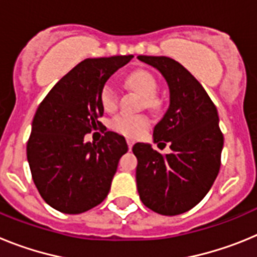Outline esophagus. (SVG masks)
I'll return each mask as SVG.
<instances>
[{"instance_id":"obj_1","label":"esophagus","mask_w":257,"mask_h":257,"mask_svg":"<svg viewBox=\"0 0 257 257\" xmlns=\"http://www.w3.org/2000/svg\"><path fill=\"white\" fill-rule=\"evenodd\" d=\"M134 140L131 139V138H127V145H128V149H131L133 148V145H134Z\"/></svg>"}]
</instances>
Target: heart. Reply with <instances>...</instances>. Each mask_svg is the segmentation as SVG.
<instances>
[{
    "label": "heart",
    "instance_id": "b5f03b06",
    "mask_svg": "<svg viewBox=\"0 0 257 257\" xmlns=\"http://www.w3.org/2000/svg\"><path fill=\"white\" fill-rule=\"evenodd\" d=\"M127 85L139 92L145 99V104L148 106L153 105V96L157 91V82L154 77L147 70H135L126 78ZM117 91L112 83H105L100 91V103L105 110H113L117 106ZM149 126L148 118L142 114H128L119 113L114 115L110 121V127L117 133L126 136H139L147 130Z\"/></svg>",
    "mask_w": 257,
    "mask_h": 257
}]
</instances>
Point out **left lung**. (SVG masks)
I'll list each match as a JSON object with an SVG mask.
<instances>
[{
  "mask_svg": "<svg viewBox=\"0 0 257 257\" xmlns=\"http://www.w3.org/2000/svg\"><path fill=\"white\" fill-rule=\"evenodd\" d=\"M138 59L156 68L169 85L170 105L154 126L153 142L171 149L163 156L147 143L134 145L138 192L154 212L180 215L205 198L219 174L224 145L219 115L205 88L180 63L167 56Z\"/></svg>",
  "mask_w": 257,
  "mask_h": 257,
  "instance_id": "1",
  "label": "left lung"
}]
</instances>
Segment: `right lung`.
<instances>
[{"label":"right lung","mask_w":257,"mask_h":257,"mask_svg":"<svg viewBox=\"0 0 257 257\" xmlns=\"http://www.w3.org/2000/svg\"><path fill=\"white\" fill-rule=\"evenodd\" d=\"M128 56L85 59L50 90L37 108L27 144L32 178L47 205L82 213L105 199L118 161L128 147L122 135L105 131L99 143L85 135L101 126L100 91Z\"/></svg>","instance_id":"1"}]
</instances>
